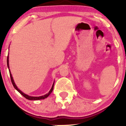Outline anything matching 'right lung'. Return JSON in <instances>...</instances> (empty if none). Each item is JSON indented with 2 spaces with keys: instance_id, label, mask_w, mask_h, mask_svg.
Wrapping results in <instances>:
<instances>
[{
  "instance_id": "1",
  "label": "right lung",
  "mask_w": 126,
  "mask_h": 126,
  "mask_svg": "<svg viewBox=\"0 0 126 126\" xmlns=\"http://www.w3.org/2000/svg\"><path fill=\"white\" fill-rule=\"evenodd\" d=\"M7 65H8V68H9V57H8H8H7ZM9 73H10V77H11V82H12V85H13V86H14V87L15 88V89H16V90L18 91V92H19V93L21 94L22 95V96H24V97L26 98V99H29V100H40V99H45V98L48 97V96H49V95H50V94L51 93L52 91H53V87H54V83H53V86H52L51 89H50V91H49L48 93L47 94H46L45 95H43V96H37V97H35V96H29V95H26L24 93H23V92H22V91H21L19 90V89H18V87H17V86H16L15 82H14V79H13V78H12V75H11V72H10V70H9Z\"/></svg>"
}]
</instances>
